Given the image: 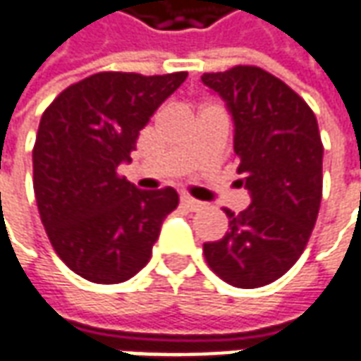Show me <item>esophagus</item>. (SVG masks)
Segmentation results:
<instances>
[{
	"instance_id": "esophagus-1",
	"label": "esophagus",
	"mask_w": 361,
	"mask_h": 361,
	"mask_svg": "<svg viewBox=\"0 0 361 361\" xmlns=\"http://www.w3.org/2000/svg\"><path fill=\"white\" fill-rule=\"evenodd\" d=\"M181 204L185 205L188 209H192V212H197V209H202L204 204L202 202H197V200H193L192 195H181Z\"/></svg>"
}]
</instances>
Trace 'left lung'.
I'll list each match as a JSON object with an SVG mask.
<instances>
[{
	"mask_svg": "<svg viewBox=\"0 0 361 361\" xmlns=\"http://www.w3.org/2000/svg\"><path fill=\"white\" fill-rule=\"evenodd\" d=\"M230 107L238 173L252 193L240 214L224 209L230 230L204 243L207 266L235 288H262L304 254L322 202L324 143L317 119L290 85L257 66L204 73Z\"/></svg>",
	"mask_w": 361,
	"mask_h": 361,
	"instance_id": "obj_1",
	"label": "left lung"
}]
</instances>
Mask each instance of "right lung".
<instances>
[{"label":"right lung","mask_w":361,"mask_h":361,"mask_svg":"<svg viewBox=\"0 0 361 361\" xmlns=\"http://www.w3.org/2000/svg\"><path fill=\"white\" fill-rule=\"evenodd\" d=\"M185 78L99 71L71 83L44 111L33 145L35 202L51 247L83 280L133 278L180 204L173 188L137 190L118 168Z\"/></svg>","instance_id":"1"}]
</instances>
